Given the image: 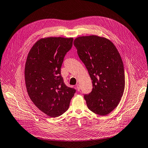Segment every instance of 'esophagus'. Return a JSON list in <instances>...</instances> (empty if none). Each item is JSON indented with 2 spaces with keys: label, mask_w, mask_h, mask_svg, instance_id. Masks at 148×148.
<instances>
[{
  "label": "esophagus",
  "mask_w": 148,
  "mask_h": 148,
  "mask_svg": "<svg viewBox=\"0 0 148 148\" xmlns=\"http://www.w3.org/2000/svg\"><path fill=\"white\" fill-rule=\"evenodd\" d=\"M76 88H77L78 91H79V90H80V87H79V84L76 85Z\"/></svg>",
  "instance_id": "1"
}]
</instances>
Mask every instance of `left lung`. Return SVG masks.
Returning a JSON list of instances; mask_svg holds the SVG:
<instances>
[{"label": "left lung", "mask_w": 148, "mask_h": 148, "mask_svg": "<svg viewBox=\"0 0 148 148\" xmlns=\"http://www.w3.org/2000/svg\"><path fill=\"white\" fill-rule=\"evenodd\" d=\"M73 44L92 82V90L84 98L88 108L106 116L119 105L125 87L123 63L110 40L96 35L76 38Z\"/></svg>", "instance_id": "8db88e82"}]
</instances>
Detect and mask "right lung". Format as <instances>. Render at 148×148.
<instances>
[{"label": "right lung", "mask_w": 148, "mask_h": 148, "mask_svg": "<svg viewBox=\"0 0 148 148\" xmlns=\"http://www.w3.org/2000/svg\"><path fill=\"white\" fill-rule=\"evenodd\" d=\"M73 38H42L28 53L25 66V81L28 95L34 105L50 117H57L69 108L76 90L67 87L60 68Z\"/></svg>", "instance_id": "1"}]
</instances>
